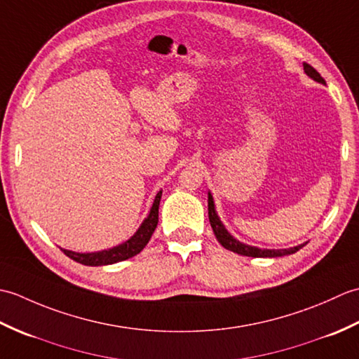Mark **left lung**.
<instances>
[{"label": "left lung", "instance_id": "obj_1", "mask_svg": "<svg viewBox=\"0 0 359 359\" xmlns=\"http://www.w3.org/2000/svg\"><path fill=\"white\" fill-rule=\"evenodd\" d=\"M304 72H306L311 80H315L318 83H321V85H325V80L321 77V74H319L315 67H311L310 65L304 63ZM208 217H210V224L212 231H215L217 241L220 242V245L224 248L233 251V253H238L242 256H248V257H280V256H288V255H293L296 253L297 250H301L306 243H301V245H296L292 248H280V250H270V248H257L253 245H247V243H243L241 241H238L231 236V233L226 230L225 225L222 224V220L217 216V211L215 207V199H212L211 193L208 191Z\"/></svg>", "mask_w": 359, "mask_h": 359}]
</instances>
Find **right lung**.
I'll return each mask as SVG.
<instances>
[{"label":"right lung","mask_w":359,"mask_h":359,"mask_svg":"<svg viewBox=\"0 0 359 359\" xmlns=\"http://www.w3.org/2000/svg\"><path fill=\"white\" fill-rule=\"evenodd\" d=\"M160 199H162V189L157 193L154 203L149 210V215L144 217L142 225L139 226V230L134 233L126 242L120 243L117 247H112L108 250H102V251H94V253H77V251H71V250H63V253L74 259L75 262L83 264V265H89V266H98V265H111L116 262L126 261V259L133 257L135 255H139L140 251L147 247V243L149 242L152 233H154L157 222H158V205Z\"/></svg>","instance_id":"right-lung-1"}]
</instances>
